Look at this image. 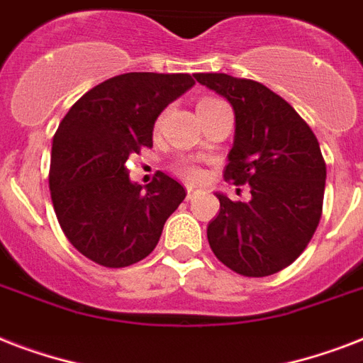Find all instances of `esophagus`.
I'll return each instance as SVG.
<instances>
[{"instance_id": "1", "label": "esophagus", "mask_w": 363, "mask_h": 363, "mask_svg": "<svg viewBox=\"0 0 363 363\" xmlns=\"http://www.w3.org/2000/svg\"><path fill=\"white\" fill-rule=\"evenodd\" d=\"M198 190H196V188H188L186 190V199L188 201H192V199H196L198 198Z\"/></svg>"}]
</instances>
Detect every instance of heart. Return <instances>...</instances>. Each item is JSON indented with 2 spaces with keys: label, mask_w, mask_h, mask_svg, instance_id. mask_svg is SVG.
Segmentation results:
<instances>
[{
  "label": "heart",
  "mask_w": 363,
  "mask_h": 363,
  "mask_svg": "<svg viewBox=\"0 0 363 363\" xmlns=\"http://www.w3.org/2000/svg\"><path fill=\"white\" fill-rule=\"evenodd\" d=\"M215 101H220V99H215V98H205L199 101V105L201 104H215ZM177 173L184 179L186 182H190V184H199V182H203L205 179V173L201 167H198V165L190 164V162H179L177 164Z\"/></svg>",
  "instance_id": "heart-1"
}]
</instances>
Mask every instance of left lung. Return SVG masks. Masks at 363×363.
<instances>
[{
  "instance_id": "8db88e82",
  "label": "left lung",
  "mask_w": 363,
  "mask_h": 363,
  "mask_svg": "<svg viewBox=\"0 0 363 363\" xmlns=\"http://www.w3.org/2000/svg\"><path fill=\"white\" fill-rule=\"evenodd\" d=\"M194 77L233 107L235 137L224 179L250 190L248 201L216 194L220 213L207 226L211 248L239 275L279 273L303 252L320 222V145L292 105L264 84L226 73Z\"/></svg>"
}]
</instances>
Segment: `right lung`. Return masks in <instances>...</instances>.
<instances>
[{"mask_svg": "<svg viewBox=\"0 0 363 363\" xmlns=\"http://www.w3.org/2000/svg\"><path fill=\"white\" fill-rule=\"evenodd\" d=\"M196 82L188 73H124L88 90L52 139L50 198L65 238L104 267H128L158 245L165 220L186 198L158 171L141 186L125 160L152 147L160 113Z\"/></svg>", "mask_w": 363, "mask_h": 363, "instance_id": "right-lung-1", "label": "right lung"}]
</instances>
